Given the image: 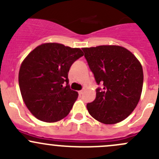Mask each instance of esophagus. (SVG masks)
<instances>
[{
	"mask_svg": "<svg viewBox=\"0 0 159 159\" xmlns=\"http://www.w3.org/2000/svg\"><path fill=\"white\" fill-rule=\"evenodd\" d=\"M83 92H84V90H81V91H78V94H79V95H81L83 94Z\"/></svg>",
	"mask_w": 159,
	"mask_h": 159,
	"instance_id": "34e87169",
	"label": "esophagus"
}]
</instances>
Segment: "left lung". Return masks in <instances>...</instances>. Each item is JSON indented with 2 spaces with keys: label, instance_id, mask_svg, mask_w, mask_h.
<instances>
[{
  "label": "left lung",
  "instance_id": "left-lung-1",
  "mask_svg": "<svg viewBox=\"0 0 159 159\" xmlns=\"http://www.w3.org/2000/svg\"><path fill=\"white\" fill-rule=\"evenodd\" d=\"M96 83V98L87 104L97 121L113 125L125 119L140 99L143 70L135 56L125 48L101 45L82 48Z\"/></svg>",
  "mask_w": 159,
  "mask_h": 159
}]
</instances>
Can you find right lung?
<instances>
[{
    "mask_svg": "<svg viewBox=\"0 0 159 159\" xmlns=\"http://www.w3.org/2000/svg\"><path fill=\"white\" fill-rule=\"evenodd\" d=\"M83 55L80 48L46 43L34 49L22 62L18 75L20 93L38 119L55 122L69 114L78 94L70 89L68 71Z\"/></svg>",
    "mask_w": 159,
    "mask_h": 159,
    "instance_id": "right-lung-1",
    "label": "right lung"
}]
</instances>
